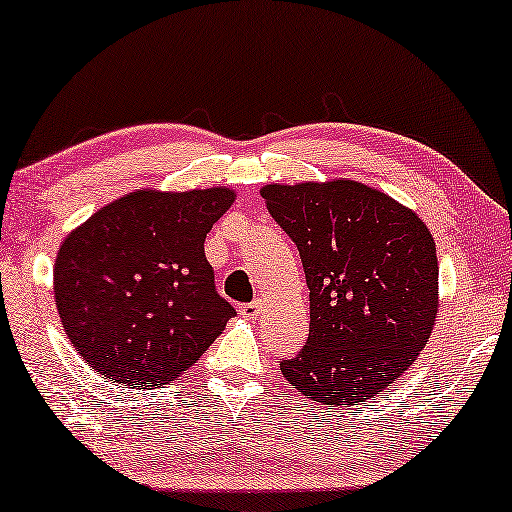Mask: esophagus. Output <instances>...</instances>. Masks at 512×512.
<instances>
[{
  "label": "esophagus",
  "mask_w": 512,
  "mask_h": 512,
  "mask_svg": "<svg viewBox=\"0 0 512 512\" xmlns=\"http://www.w3.org/2000/svg\"><path fill=\"white\" fill-rule=\"evenodd\" d=\"M261 307H263L261 300H251V303L240 307V314L244 319H256L258 314H261Z\"/></svg>",
  "instance_id": "obj_1"
}]
</instances>
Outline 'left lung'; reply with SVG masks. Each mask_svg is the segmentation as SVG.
<instances>
[{"label":"left lung","mask_w":512,"mask_h":512,"mask_svg":"<svg viewBox=\"0 0 512 512\" xmlns=\"http://www.w3.org/2000/svg\"><path fill=\"white\" fill-rule=\"evenodd\" d=\"M261 198L296 242L310 289V335L282 361L293 389L359 405L422 352L438 314L436 242L410 207L361 181L268 184Z\"/></svg>","instance_id":"left-lung-1"}]
</instances>
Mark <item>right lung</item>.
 <instances>
[{
    "instance_id": "1",
    "label": "right lung",
    "mask_w": 512,
    "mask_h": 512,
    "mask_svg": "<svg viewBox=\"0 0 512 512\" xmlns=\"http://www.w3.org/2000/svg\"><path fill=\"white\" fill-rule=\"evenodd\" d=\"M235 198L226 186L142 188L62 240L55 307L90 368L128 387H158L219 338L235 310L214 289L205 237Z\"/></svg>"
}]
</instances>
